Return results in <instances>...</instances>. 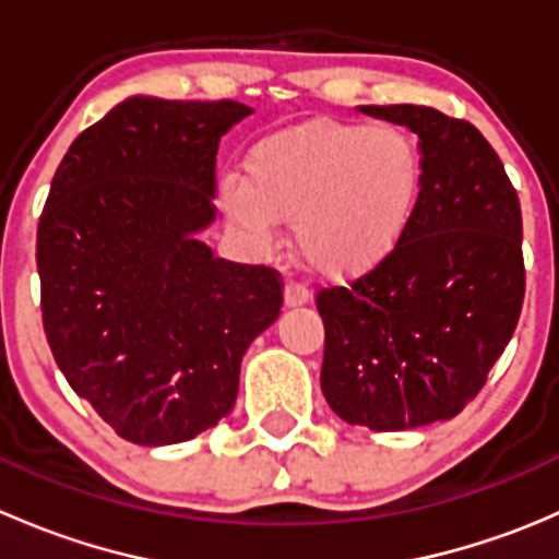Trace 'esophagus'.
I'll return each instance as SVG.
<instances>
[{
  "label": "esophagus",
  "instance_id": "esophagus-1",
  "mask_svg": "<svg viewBox=\"0 0 559 559\" xmlns=\"http://www.w3.org/2000/svg\"><path fill=\"white\" fill-rule=\"evenodd\" d=\"M308 300H311V295H308V289L302 284L289 281V284L284 286V306L286 308H300V306H306Z\"/></svg>",
  "mask_w": 559,
  "mask_h": 559
}]
</instances>
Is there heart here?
<instances>
[{"mask_svg":"<svg viewBox=\"0 0 559 559\" xmlns=\"http://www.w3.org/2000/svg\"><path fill=\"white\" fill-rule=\"evenodd\" d=\"M425 156L408 132L354 121H306L264 138L248 180L227 175L218 205L257 248L292 222L297 253L313 273L352 281L405 243L425 197Z\"/></svg>","mask_w":559,"mask_h":559,"instance_id":"1","label":"heart"}]
</instances>
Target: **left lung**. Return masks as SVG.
Listing matches in <instances>:
<instances>
[{"instance_id":"8db88e82","label":"left lung","mask_w":559,"mask_h":559,"mask_svg":"<svg viewBox=\"0 0 559 559\" xmlns=\"http://www.w3.org/2000/svg\"><path fill=\"white\" fill-rule=\"evenodd\" d=\"M357 110L408 127L427 180L397 253L316 297L321 392L348 425L397 432L460 414L509 346L524 300L522 211L473 123L427 105Z\"/></svg>"}]
</instances>
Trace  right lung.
<instances>
[{
    "mask_svg": "<svg viewBox=\"0 0 559 559\" xmlns=\"http://www.w3.org/2000/svg\"><path fill=\"white\" fill-rule=\"evenodd\" d=\"M235 99L129 97L81 132L37 229L43 324L70 386L127 441L218 425L240 362L281 311L278 273L213 257L216 154Z\"/></svg>",
    "mask_w": 559,
    "mask_h": 559,
    "instance_id": "obj_1",
    "label": "right lung"
}]
</instances>
